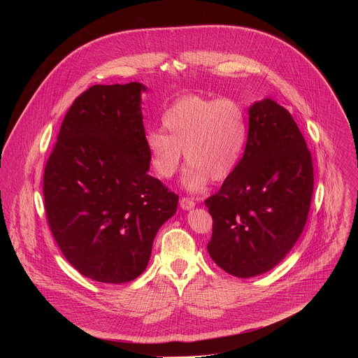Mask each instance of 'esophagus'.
I'll return each mask as SVG.
<instances>
[{
    "label": "esophagus",
    "instance_id": "34e87169",
    "mask_svg": "<svg viewBox=\"0 0 358 358\" xmlns=\"http://www.w3.org/2000/svg\"><path fill=\"white\" fill-rule=\"evenodd\" d=\"M180 206L182 210H192L195 207V202L191 199V198H187V196H182L180 199Z\"/></svg>",
    "mask_w": 358,
    "mask_h": 358
}]
</instances>
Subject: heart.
<instances>
[{"label":"heart","mask_w":358,"mask_h":358,"mask_svg":"<svg viewBox=\"0 0 358 358\" xmlns=\"http://www.w3.org/2000/svg\"><path fill=\"white\" fill-rule=\"evenodd\" d=\"M163 129L148 130L144 144L150 164L163 178H173L181 166V152L188 164L182 184L199 192L210 178L222 181L236 169L248 140V117L232 99L184 96L163 115Z\"/></svg>","instance_id":"1"}]
</instances>
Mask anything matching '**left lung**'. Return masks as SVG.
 <instances>
[{
	"label": "left lung",
	"instance_id": "obj_1",
	"mask_svg": "<svg viewBox=\"0 0 358 358\" xmlns=\"http://www.w3.org/2000/svg\"><path fill=\"white\" fill-rule=\"evenodd\" d=\"M313 185L312 155L292 115L272 99L253 103L243 156L206 199L213 261L236 278L273 269L308 221Z\"/></svg>",
	"mask_w": 358,
	"mask_h": 358
}]
</instances>
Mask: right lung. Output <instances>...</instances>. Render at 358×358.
<instances>
[{"label": "right lung", "mask_w": 358, "mask_h": 358, "mask_svg": "<svg viewBox=\"0 0 358 358\" xmlns=\"http://www.w3.org/2000/svg\"><path fill=\"white\" fill-rule=\"evenodd\" d=\"M138 82L94 85L69 108L43 173L48 225L66 261L101 283L147 268L178 195L148 174Z\"/></svg>", "instance_id": "1"}]
</instances>
